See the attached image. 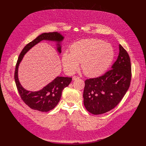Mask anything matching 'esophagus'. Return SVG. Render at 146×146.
I'll return each mask as SVG.
<instances>
[{
  "label": "esophagus",
  "instance_id": "obj_1",
  "mask_svg": "<svg viewBox=\"0 0 146 146\" xmlns=\"http://www.w3.org/2000/svg\"><path fill=\"white\" fill-rule=\"evenodd\" d=\"M79 78H80V77H78V76H73V77H72V80H77V79H79Z\"/></svg>",
  "mask_w": 146,
  "mask_h": 146
}]
</instances>
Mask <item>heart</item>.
I'll use <instances>...</instances> for the list:
<instances>
[{
	"label": "heart",
	"instance_id": "1",
	"mask_svg": "<svg viewBox=\"0 0 146 146\" xmlns=\"http://www.w3.org/2000/svg\"><path fill=\"white\" fill-rule=\"evenodd\" d=\"M114 51L109 43L96 38L82 39L65 52L62 62L66 73L71 74L78 70L80 62L84 73L90 77L99 76L105 72L113 60Z\"/></svg>",
	"mask_w": 146,
	"mask_h": 146
}]
</instances>
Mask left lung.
<instances>
[{
  "instance_id": "obj_1",
  "label": "left lung",
  "mask_w": 146,
  "mask_h": 146,
  "mask_svg": "<svg viewBox=\"0 0 146 146\" xmlns=\"http://www.w3.org/2000/svg\"><path fill=\"white\" fill-rule=\"evenodd\" d=\"M119 50L111 69L101 76L85 81L84 104L87 110L93 114H103L114 109L129 89L132 76L130 58L121 44Z\"/></svg>"
}]
</instances>
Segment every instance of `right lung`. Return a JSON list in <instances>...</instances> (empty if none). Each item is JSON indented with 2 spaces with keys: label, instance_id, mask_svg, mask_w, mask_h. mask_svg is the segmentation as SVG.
I'll use <instances>...</instances> for the list:
<instances>
[{
  "label": "right lung",
  "instance_id": "1",
  "mask_svg": "<svg viewBox=\"0 0 146 146\" xmlns=\"http://www.w3.org/2000/svg\"><path fill=\"white\" fill-rule=\"evenodd\" d=\"M64 38V37L57 32L42 33L26 45L19 55L14 73L15 84L22 100L32 109L41 112H47L53 109L60 100L62 91L69 85L72 78L58 76L42 90L35 92L29 91L23 87L18 80V70L20 62L23 60L24 55L31 48L43 40L57 42V50L59 53H60V43Z\"/></svg>",
  "mask_w": 146,
  "mask_h": 146
}]
</instances>
